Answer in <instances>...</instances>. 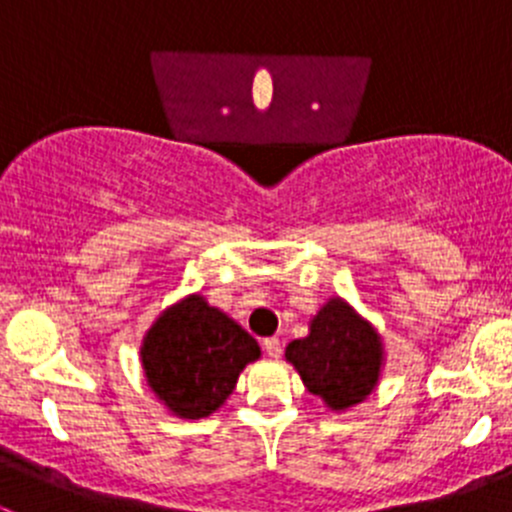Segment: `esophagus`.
Here are the masks:
<instances>
[{
  "label": "esophagus",
  "instance_id": "obj_1",
  "mask_svg": "<svg viewBox=\"0 0 512 512\" xmlns=\"http://www.w3.org/2000/svg\"><path fill=\"white\" fill-rule=\"evenodd\" d=\"M262 347H265L267 356H272V359H277V356L282 354V342L277 337H267L265 342H262Z\"/></svg>",
  "mask_w": 512,
  "mask_h": 512
}]
</instances>
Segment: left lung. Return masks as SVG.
<instances>
[{"label": "left lung", "instance_id": "left-lung-1", "mask_svg": "<svg viewBox=\"0 0 512 512\" xmlns=\"http://www.w3.org/2000/svg\"><path fill=\"white\" fill-rule=\"evenodd\" d=\"M384 339L369 319L342 297H329L309 319V334L287 344L285 359L309 394L332 411L364 404L379 386Z\"/></svg>", "mask_w": 512, "mask_h": 512}]
</instances>
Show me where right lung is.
Instances as JSON below:
<instances>
[{
    "label": "right lung",
    "instance_id": "add662e5",
    "mask_svg": "<svg viewBox=\"0 0 512 512\" xmlns=\"http://www.w3.org/2000/svg\"><path fill=\"white\" fill-rule=\"evenodd\" d=\"M260 344L200 292L158 314L141 342L148 389L168 414L198 421L220 409Z\"/></svg>",
    "mask_w": 512,
    "mask_h": 512
}]
</instances>
